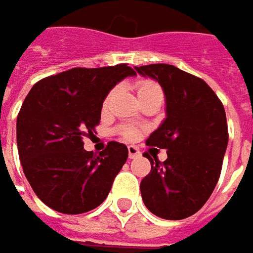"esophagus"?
<instances>
[{
    "label": "esophagus",
    "mask_w": 253,
    "mask_h": 253,
    "mask_svg": "<svg viewBox=\"0 0 253 253\" xmlns=\"http://www.w3.org/2000/svg\"><path fill=\"white\" fill-rule=\"evenodd\" d=\"M128 158H137L138 155H140V151H138V148L137 147H134V145H128Z\"/></svg>",
    "instance_id": "34e87169"
}]
</instances>
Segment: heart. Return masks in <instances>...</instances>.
<instances>
[{"mask_svg": "<svg viewBox=\"0 0 253 253\" xmlns=\"http://www.w3.org/2000/svg\"><path fill=\"white\" fill-rule=\"evenodd\" d=\"M154 89H160V86L157 85L153 81H141V83L137 85V92H138V95H141V93H145V92H150L154 91ZM113 93L115 91H110L108 93V96L105 98V102H103V108H108V105L110 103V100H112V96H113ZM122 135L127 138V140H134L137 134H138V130L135 128V127H123L122 128Z\"/></svg>", "mask_w": 253, "mask_h": 253, "instance_id": "1", "label": "heart"}]
</instances>
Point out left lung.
Here are the masks:
<instances>
[{"mask_svg": "<svg viewBox=\"0 0 253 253\" xmlns=\"http://www.w3.org/2000/svg\"><path fill=\"white\" fill-rule=\"evenodd\" d=\"M162 86L167 118L145 144L165 148L160 162L145 153L151 172L141 180L145 207L165 220H183L211 196L221 173L228 127L221 100L207 84L170 64L134 67Z\"/></svg>", "mask_w": 253, "mask_h": 253, "instance_id": "1", "label": "left lung"}]
</instances>
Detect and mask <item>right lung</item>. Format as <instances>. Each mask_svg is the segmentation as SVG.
Masks as SVG:
<instances>
[{
	"label": "right lung",
	"instance_id": "add662e5",
	"mask_svg": "<svg viewBox=\"0 0 253 253\" xmlns=\"http://www.w3.org/2000/svg\"><path fill=\"white\" fill-rule=\"evenodd\" d=\"M131 75L127 64L78 67L32 86L16 119V143L25 176L50 209L86 213L108 197L128 150L110 141L96 157L84 150L83 138L99 125L110 89Z\"/></svg>",
	"mask_w": 253,
	"mask_h": 253
}]
</instances>
